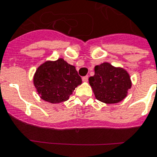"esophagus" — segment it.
Listing matches in <instances>:
<instances>
[{
	"label": "esophagus",
	"instance_id": "obj_1",
	"mask_svg": "<svg viewBox=\"0 0 157 157\" xmlns=\"http://www.w3.org/2000/svg\"><path fill=\"white\" fill-rule=\"evenodd\" d=\"M82 81L84 82H88V75H86L84 77H82Z\"/></svg>",
	"mask_w": 157,
	"mask_h": 157
}]
</instances>
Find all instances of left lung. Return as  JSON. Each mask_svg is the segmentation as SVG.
<instances>
[{"instance_id":"8db88e82","label":"left lung","mask_w":157,"mask_h":157,"mask_svg":"<svg viewBox=\"0 0 157 157\" xmlns=\"http://www.w3.org/2000/svg\"><path fill=\"white\" fill-rule=\"evenodd\" d=\"M96 98L105 104H115L125 99L132 87L129 73L121 67L104 62L95 67V75L89 78Z\"/></svg>"}]
</instances>
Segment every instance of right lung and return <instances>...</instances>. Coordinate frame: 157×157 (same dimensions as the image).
I'll list each match as a JSON object with an SVG mask.
<instances>
[{
    "instance_id": "right-lung-1",
    "label": "right lung",
    "mask_w": 157,
    "mask_h": 157,
    "mask_svg": "<svg viewBox=\"0 0 157 157\" xmlns=\"http://www.w3.org/2000/svg\"><path fill=\"white\" fill-rule=\"evenodd\" d=\"M82 82L75 67L62 58L42 63L33 77V83L40 98L53 104L67 101Z\"/></svg>"
}]
</instances>
